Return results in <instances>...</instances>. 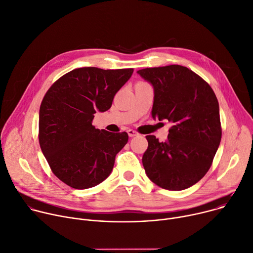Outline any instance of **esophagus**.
<instances>
[{"instance_id": "obj_1", "label": "esophagus", "mask_w": 253, "mask_h": 253, "mask_svg": "<svg viewBox=\"0 0 253 253\" xmlns=\"http://www.w3.org/2000/svg\"><path fill=\"white\" fill-rule=\"evenodd\" d=\"M127 133H128L129 137H134V136H136V135H138V133H137V132H136L135 130H133V129L127 130Z\"/></svg>"}]
</instances>
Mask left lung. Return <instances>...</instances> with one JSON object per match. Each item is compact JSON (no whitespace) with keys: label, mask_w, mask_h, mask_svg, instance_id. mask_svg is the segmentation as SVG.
Masks as SVG:
<instances>
[{"label":"left lung","mask_w":253,"mask_h":253,"mask_svg":"<svg viewBox=\"0 0 253 253\" xmlns=\"http://www.w3.org/2000/svg\"><path fill=\"white\" fill-rule=\"evenodd\" d=\"M137 73L153 85L152 118L172 123L165 142L154 135L146 136L145 172L163 189H188L210 169L221 141L216 95L208 83L186 66L171 64Z\"/></svg>","instance_id":"8db88e82"}]
</instances>
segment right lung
<instances>
[{"instance_id": "1", "label": "right lung", "mask_w": 253, "mask_h": 253, "mask_svg": "<svg viewBox=\"0 0 253 253\" xmlns=\"http://www.w3.org/2000/svg\"><path fill=\"white\" fill-rule=\"evenodd\" d=\"M133 71L76 68L45 94L39 110V144L52 172L67 186L88 189L111 173L128 134L99 130L91 123L97 111L111 108Z\"/></svg>"}]
</instances>
